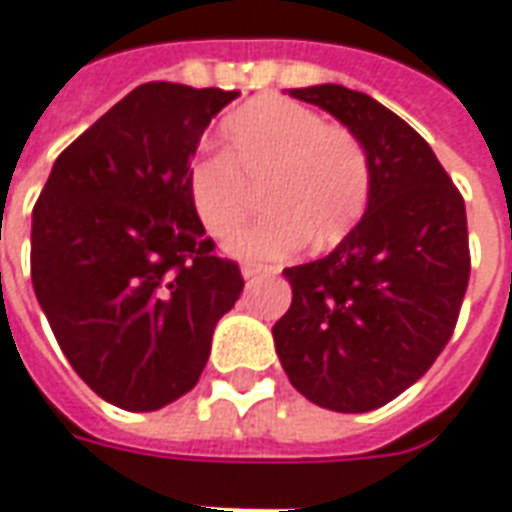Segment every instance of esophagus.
Segmentation results:
<instances>
[{"label": "esophagus", "mask_w": 512, "mask_h": 512, "mask_svg": "<svg viewBox=\"0 0 512 512\" xmlns=\"http://www.w3.org/2000/svg\"><path fill=\"white\" fill-rule=\"evenodd\" d=\"M267 273V267H262V264H245L242 267V278L245 281H253V278H259V275Z\"/></svg>", "instance_id": "34e87169"}]
</instances>
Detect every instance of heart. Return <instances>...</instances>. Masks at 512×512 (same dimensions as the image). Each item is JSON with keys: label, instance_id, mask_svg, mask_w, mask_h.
<instances>
[{"label": "heart", "instance_id": "heart-1", "mask_svg": "<svg viewBox=\"0 0 512 512\" xmlns=\"http://www.w3.org/2000/svg\"><path fill=\"white\" fill-rule=\"evenodd\" d=\"M262 181L270 215L226 242L231 256L248 262L289 256L308 239L314 248H331L347 237L369 204L372 168L350 129L270 96L231 112L220 129V154L192 162V212L212 237H226L248 215L250 187Z\"/></svg>", "mask_w": 512, "mask_h": 512}]
</instances>
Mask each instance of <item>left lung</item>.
Here are the masks:
<instances>
[{
	"mask_svg": "<svg viewBox=\"0 0 512 512\" xmlns=\"http://www.w3.org/2000/svg\"><path fill=\"white\" fill-rule=\"evenodd\" d=\"M364 143L372 192L358 226L317 262L286 267L292 306L275 353L306 400L339 413L386 405L447 347L471 273L466 204L411 129L344 85L289 90Z\"/></svg>",
	"mask_w": 512,
	"mask_h": 512,
	"instance_id": "left-lung-1",
	"label": "left lung"
}]
</instances>
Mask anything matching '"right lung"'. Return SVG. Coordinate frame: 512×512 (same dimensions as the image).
Masks as SVG:
<instances>
[{
	"label": "right lung",
	"mask_w": 512,
	"mask_h": 512,
	"mask_svg": "<svg viewBox=\"0 0 512 512\" xmlns=\"http://www.w3.org/2000/svg\"><path fill=\"white\" fill-rule=\"evenodd\" d=\"M237 90L146 82L54 162L32 209V286L74 372L123 411L198 383L242 292L187 195L201 134Z\"/></svg>",
	"instance_id": "add662e5"
}]
</instances>
